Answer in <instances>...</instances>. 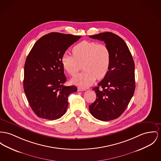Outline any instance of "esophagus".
Wrapping results in <instances>:
<instances>
[{"instance_id":"esophagus-1","label":"esophagus","mask_w":161,"mask_h":161,"mask_svg":"<svg viewBox=\"0 0 161 161\" xmlns=\"http://www.w3.org/2000/svg\"><path fill=\"white\" fill-rule=\"evenodd\" d=\"M86 89L85 88H81V87H78L77 88V91L78 92H82V91H85Z\"/></svg>"}]
</instances>
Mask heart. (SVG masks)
I'll return each instance as SVG.
<instances>
[{"label": "heart", "mask_w": 161, "mask_h": 161, "mask_svg": "<svg viewBox=\"0 0 161 161\" xmlns=\"http://www.w3.org/2000/svg\"><path fill=\"white\" fill-rule=\"evenodd\" d=\"M73 55L65 54L62 57V64L66 73L74 76L80 69H84L75 76L71 82L84 88L91 86L96 79L107 75L111 62L108 47L104 44L83 41L73 48Z\"/></svg>", "instance_id": "b5f03b06"}]
</instances>
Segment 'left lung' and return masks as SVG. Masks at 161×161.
I'll return each mask as SVG.
<instances>
[{"label": "left lung", "instance_id": "obj_1", "mask_svg": "<svg viewBox=\"0 0 161 161\" xmlns=\"http://www.w3.org/2000/svg\"><path fill=\"white\" fill-rule=\"evenodd\" d=\"M90 37L104 42L111 62L107 75L93 89L97 98L89 110L97 119L112 120L124 112L134 93L135 64L127 44L117 35L104 32Z\"/></svg>", "mask_w": 161, "mask_h": 161}]
</instances>
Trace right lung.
Wrapping results in <instances>:
<instances>
[{"label": "right lung", "instance_id": "obj_1", "mask_svg": "<svg viewBox=\"0 0 161 161\" xmlns=\"http://www.w3.org/2000/svg\"><path fill=\"white\" fill-rule=\"evenodd\" d=\"M81 36L49 33L33 46L24 64V90L33 112L40 118L54 120L66 112L68 96L75 86H64L66 77L62 57Z\"/></svg>", "mask_w": 161, "mask_h": 161}]
</instances>
